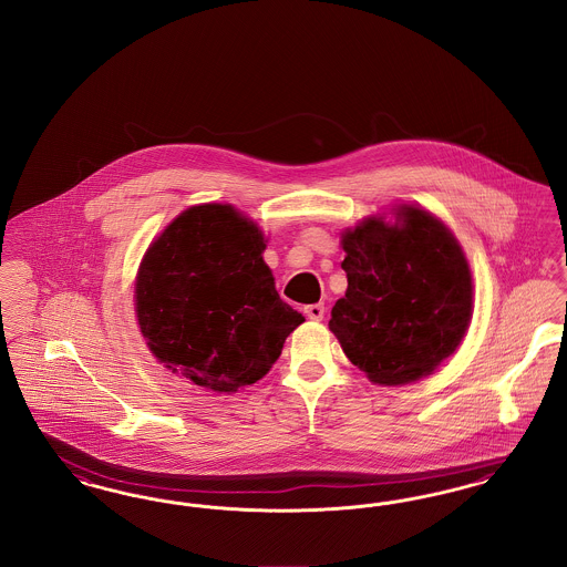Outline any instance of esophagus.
Wrapping results in <instances>:
<instances>
[{
	"label": "esophagus",
	"instance_id": "esophagus-1",
	"mask_svg": "<svg viewBox=\"0 0 567 567\" xmlns=\"http://www.w3.org/2000/svg\"><path fill=\"white\" fill-rule=\"evenodd\" d=\"M323 313H326V309H323V305H321V302L305 307V316H307L309 320L320 321L321 318H323Z\"/></svg>",
	"mask_w": 567,
	"mask_h": 567
}]
</instances>
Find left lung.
I'll return each mask as SVG.
<instances>
[{
    "instance_id": "left-lung-1",
    "label": "left lung",
    "mask_w": 567,
    "mask_h": 567,
    "mask_svg": "<svg viewBox=\"0 0 567 567\" xmlns=\"http://www.w3.org/2000/svg\"><path fill=\"white\" fill-rule=\"evenodd\" d=\"M394 216V224L367 218L343 233L347 292L328 323L349 362L379 385L432 374L472 318V275L453 233L415 205Z\"/></svg>"
}]
</instances>
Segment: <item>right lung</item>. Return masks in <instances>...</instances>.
I'll return each instance as SVG.
<instances>
[{"label":"right lung","mask_w":567,"mask_h":567,"mask_svg":"<svg viewBox=\"0 0 567 567\" xmlns=\"http://www.w3.org/2000/svg\"><path fill=\"white\" fill-rule=\"evenodd\" d=\"M258 224L233 205L182 212L148 247L135 313L154 358L216 394L262 379L305 318L284 302Z\"/></svg>","instance_id":"obj_1"}]
</instances>
